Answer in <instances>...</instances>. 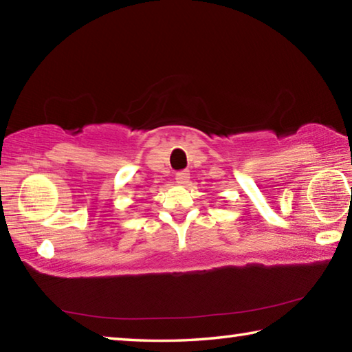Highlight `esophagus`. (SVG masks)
I'll use <instances>...</instances> for the list:
<instances>
[{"label": "esophagus", "instance_id": "1", "mask_svg": "<svg viewBox=\"0 0 352 352\" xmlns=\"http://www.w3.org/2000/svg\"><path fill=\"white\" fill-rule=\"evenodd\" d=\"M175 180L178 184H186L189 182V170H180L175 174Z\"/></svg>", "mask_w": 352, "mask_h": 352}]
</instances>
